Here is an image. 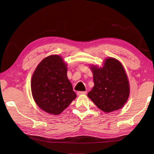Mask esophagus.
Listing matches in <instances>:
<instances>
[{
  "mask_svg": "<svg viewBox=\"0 0 154 154\" xmlns=\"http://www.w3.org/2000/svg\"><path fill=\"white\" fill-rule=\"evenodd\" d=\"M87 93V91H79L77 92L78 95H81V94H85Z\"/></svg>",
  "mask_w": 154,
  "mask_h": 154,
  "instance_id": "34e87169",
  "label": "esophagus"
}]
</instances>
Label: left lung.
Masks as SVG:
<instances>
[{"label":"left lung","mask_w":154,"mask_h":154,"mask_svg":"<svg viewBox=\"0 0 154 154\" xmlns=\"http://www.w3.org/2000/svg\"><path fill=\"white\" fill-rule=\"evenodd\" d=\"M94 87L88 97L106 113L118 110L128 99L130 85L123 65L113 57L104 60L103 67L91 65Z\"/></svg>","instance_id":"8db88e82"}]
</instances>
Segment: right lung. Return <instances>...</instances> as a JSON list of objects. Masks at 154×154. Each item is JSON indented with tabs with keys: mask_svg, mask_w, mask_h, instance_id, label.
Instances as JSON below:
<instances>
[{
	"mask_svg": "<svg viewBox=\"0 0 154 154\" xmlns=\"http://www.w3.org/2000/svg\"><path fill=\"white\" fill-rule=\"evenodd\" d=\"M67 67L61 56L51 55L42 60L32 75V97L45 112L58 115L77 97L67 78Z\"/></svg>",
	"mask_w": 154,
	"mask_h": 154,
	"instance_id": "add662e5",
	"label": "right lung"
}]
</instances>
